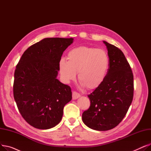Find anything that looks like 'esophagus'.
<instances>
[{
  "mask_svg": "<svg viewBox=\"0 0 151 151\" xmlns=\"http://www.w3.org/2000/svg\"><path fill=\"white\" fill-rule=\"evenodd\" d=\"M81 97V95L80 93H78V92H75V91H73L72 92V98H73V100H76L77 99H78L79 97Z\"/></svg>",
  "mask_w": 151,
  "mask_h": 151,
  "instance_id": "obj_1",
  "label": "esophagus"
}]
</instances>
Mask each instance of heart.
Listing matches in <instances>:
<instances>
[{
  "mask_svg": "<svg viewBox=\"0 0 151 151\" xmlns=\"http://www.w3.org/2000/svg\"><path fill=\"white\" fill-rule=\"evenodd\" d=\"M67 60L60 59L59 71L62 80L69 83L76 78L88 89H96L104 83L109 67L108 53L103 50L79 46L71 50Z\"/></svg>",
  "mask_w": 151,
  "mask_h": 151,
  "instance_id": "heart-1",
  "label": "heart"
}]
</instances>
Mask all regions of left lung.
I'll return each mask as SVG.
<instances>
[{
  "instance_id": "obj_1",
  "label": "left lung",
  "mask_w": 151,
  "mask_h": 151,
  "mask_svg": "<svg viewBox=\"0 0 151 151\" xmlns=\"http://www.w3.org/2000/svg\"><path fill=\"white\" fill-rule=\"evenodd\" d=\"M109 58L106 77L98 88L88 95L91 105L82 119L88 127L98 131L112 129L127 113L133 97V75L122 51L104 41Z\"/></svg>"
}]
</instances>
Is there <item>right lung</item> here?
I'll return each instance as SVG.
<instances>
[{
	"label": "right lung",
	"mask_w": 151,
	"mask_h": 151,
	"mask_svg": "<svg viewBox=\"0 0 151 151\" xmlns=\"http://www.w3.org/2000/svg\"><path fill=\"white\" fill-rule=\"evenodd\" d=\"M73 38H46L30 46L16 67L13 96L19 113L30 125L49 129L61 121L72 98L70 87L58 79L62 55Z\"/></svg>",
	"instance_id": "right-lung-1"
}]
</instances>
